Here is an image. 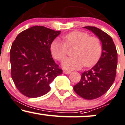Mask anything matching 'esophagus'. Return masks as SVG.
I'll return each mask as SVG.
<instances>
[{
	"mask_svg": "<svg viewBox=\"0 0 125 125\" xmlns=\"http://www.w3.org/2000/svg\"><path fill=\"white\" fill-rule=\"evenodd\" d=\"M63 73H64V74H69L71 73V71H63Z\"/></svg>",
	"mask_w": 125,
	"mask_h": 125,
	"instance_id": "34e87169",
	"label": "esophagus"
}]
</instances>
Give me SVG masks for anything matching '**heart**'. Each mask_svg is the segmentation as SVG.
Instances as JSON below:
<instances>
[{"mask_svg":"<svg viewBox=\"0 0 125 125\" xmlns=\"http://www.w3.org/2000/svg\"><path fill=\"white\" fill-rule=\"evenodd\" d=\"M63 39L64 42L58 38L55 39L51 43V51L55 59L62 61L66 55L67 47L75 46L72 53L73 57L65 58L62 62L66 69H79L83 64L86 67L91 66L100 58L102 45L97 37L75 31L67 34Z\"/></svg>","mask_w":125,"mask_h":125,"instance_id":"heart-1","label":"heart"}]
</instances>
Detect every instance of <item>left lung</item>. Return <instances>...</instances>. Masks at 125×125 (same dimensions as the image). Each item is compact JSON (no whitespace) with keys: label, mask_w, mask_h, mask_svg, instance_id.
I'll return each instance as SVG.
<instances>
[{"label":"left lung","mask_w":125,"mask_h":125,"mask_svg":"<svg viewBox=\"0 0 125 125\" xmlns=\"http://www.w3.org/2000/svg\"><path fill=\"white\" fill-rule=\"evenodd\" d=\"M83 28L98 37L102 45V52L97 63L90 70L82 73L81 81L74 86L73 89L81 97L92 100L104 94L114 82L117 53L112 38L106 33L96 27Z\"/></svg>","instance_id":"1"}]
</instances>
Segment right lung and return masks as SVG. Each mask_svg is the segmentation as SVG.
<instances>
[{"mask_svg":"<svg viewBox=\"0 0 125 125\" xmlns=\"http://www.w3.org/2000/svg\"><path fill=\"white\" fill-rule=\"evenodd\" d=\"M42 26L22 31L10 51L11 75L19 91L28 97L46 94L49 84L62 70L52 57L51 45L61 33Z\"/></svg>","mask_w":125,"mask_h":125,"instance_id":"obj_1","label":"right lung"}]
</instances>
